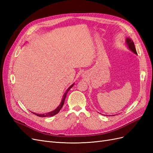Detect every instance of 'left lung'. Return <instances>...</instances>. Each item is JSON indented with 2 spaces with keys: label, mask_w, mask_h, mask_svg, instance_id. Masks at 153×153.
Masks as SVG:
<instances>
[{
  "label": "left lung",
  "mask_w": 153,
  "mask_h": 153,
  "mask_svg": "<svg viewBox=\"0 0 153 153\" xmlns=\"http://www.w3.org/2000/svg\"><path fill=\"white\" fill-rule=\"evenodd\" d=\"M126 43L128 45V47L129 48V50H131L133 53H135V54H137L136 49H135V45H134L133 40H131L130 38H127L126 39Z\"/></svg>",
  "instance_id": "obj_1"
}]
</instances>
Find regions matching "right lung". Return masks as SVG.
<instances>
[{"mask_svg":"<svg viewBox=\"0 0 153 153\" xmlns=\"http://www.w3.org/2000/svg\"><path fill=\"white\" fill-rule=\"evenodd\" d=\"M73 85H74V84H72V85H71L70 87H69L68 88V89H67L66 92H65V94H64V96H63V97H62L61 103H60V105L58 106V107H57L56 109H55L54 110L52 111V112H48V113H47V114H36V113H33V112H32V113H33L34 114L36 115L37 116L42 117H51V116H53V115H56L57 114H58V113L59 112V111L61 110V109L62 107V106H63V105H64V101H65V99H66V94H67V93H68V92L69 91V89H70L71 88Z\"/></svg>","mask_w":153,"mask_h":153,"instance_id":"add662e5","label":"right lung"}]
</instances>
